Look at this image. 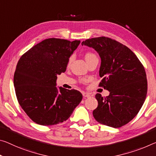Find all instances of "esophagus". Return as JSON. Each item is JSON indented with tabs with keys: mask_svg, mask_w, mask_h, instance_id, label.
I'll return each instance as SVG.
<instances>
[{
	"mask_svg": "<svg viewBox=\"0 0 156 156\" xmlns=\"http://www.w3.org/2000/svg\"><path fill=\"white\" fill-rule=\"evenodd\" d=\"M83 96L84 97H90V94L88 92H83Z\"/></svg>",
	"mask_w": 156,
	"mask_h": 156,
	"instance_id": "obj_1",
	"label": "esophagus"
}]
</instances>
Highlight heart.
Instances as JSON below:
<instances>
[{"instance_id": "obj_1", "label": "heart", "mask_w": 156, "mask_h": 156, "mask_svg": "<svg viewBox=\"0 0 156 156\" xmlns=\"http://www.w3.org/2000/svg\"><path fill=\"white\" fill-rule=\"evenodd\" d=\"M94 56H95L94 54L92 53H90V52H87V53H85V58L86 61L87 62L89 60H90V59H91V58H92V57H94ZM72 60H73V56H71L70 58H69V60H68V65H70V64L71 63V62H72Z\"/></svg>"}]
</instances>
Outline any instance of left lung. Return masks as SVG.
<instances>
[{
	"instance_id": "left-lung-1",
	"label": "left lung",
	"mask_w": 156,
	"mask_h": 156,
	"mask_svg": "<svg viewBox=\"0 0 156 156\" xmlns=\"http://www.w3.org/2000/svg\"><path fill=\"white\" fill-rule=\"evenodd\" d=\"M94 48L101 58L98 86L110 91L106 97L96 94L98 107L93 111L101 124L120 128L139 112L147 94L144 66L135 54L123 44L106 37L86 39L82 42Z\"/></svg>"
}]
</instances>
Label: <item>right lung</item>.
Masks as SVG:
<instances>
[{
	"label": "right lung",
	"mask_w": 156,
	"mask_h": 156,
	"mask_svg": "<svg viewBox=\"0 0 156 156\" xmlns=\"http://www.w3.org/2000/svg\"><path fill=\"white\" fill-rule=\"evenodd\" d=\"M80 43L79 40L46 39L19 59L14 75L16 96L22 109L37 124L62 123L82 101L79 91L58 90L55 86L57 76L65 72L69 57Z\"/></svg>",
	"instance_id": "right-lung-1"
}]
</instances>
